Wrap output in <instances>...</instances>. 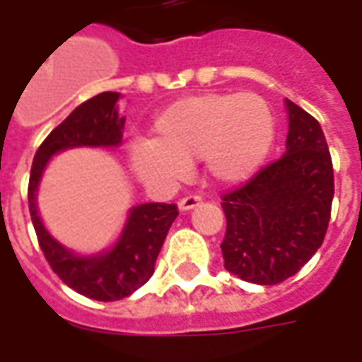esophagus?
Wrapping results in <instances>:
<instances>
[{
  "label": "esophagus",
  "mask_w": 362,
  "mask_h": 362,
  "mask_svg": "<svg viewBox=\"0 0 362 362\" xmlns=\"http://www.w3.org/2000/svg\"><path fill=\"white\" fill-rule=\"evenodd\" d=\"M199 204H202V196L189 194V196L182 197L180 202H178V207H180V211H188V209H194V207Z\"/></svg>",
  "instance_id": "1"
}]
</instances>
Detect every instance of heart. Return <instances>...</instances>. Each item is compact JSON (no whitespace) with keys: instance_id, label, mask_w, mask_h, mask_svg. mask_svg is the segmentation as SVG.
I'll return each mask as SVG.
<instances>
[{"instance_id":"heart-1","label":"heart","mask_w":362,"mask_h":362,"mask_svg":"<svg viewBox=\"0 0 362 362\" xmlns=\"http://www.w3.org/2000/svg\"><path fill=\"white\" fill-rule=\"evenodd\" d=\"M153 141L132 145L134 170L149 184L180 180L204 158L221 182H238L258 170L272 151L275 122L264 98L227 93L170 104L153 126Z\"/></svg>"}]
</instances>
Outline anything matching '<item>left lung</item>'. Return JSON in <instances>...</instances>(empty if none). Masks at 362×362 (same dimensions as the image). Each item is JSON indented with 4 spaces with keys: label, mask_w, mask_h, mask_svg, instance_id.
Wrapping results in <instances>:
<instances>
[{
    "label": "left lung",
    "mask_w": 362,
    "mask_h": 362,
    "mask_svg": "<svg viewBox=\"0 0 362 362\" xmlns=\"http://www.w3.org/2000/svg\"><path fill=\"white\" fill-rule=\"evenodd\" d=\"M287 151L221 196L225 267L240 279L277 285L316 254L332 215L334 165L318 119L287 100Z\"/></svg>",
    "instance_id": "1"
}]
</instances>
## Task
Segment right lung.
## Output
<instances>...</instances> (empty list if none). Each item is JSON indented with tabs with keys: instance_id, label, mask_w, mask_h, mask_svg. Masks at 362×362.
<instances>
[{
	"instance_id": "obj_1",
	"label": "right lung",
	"mask_w": 362,
	"mask_h": 362,
	"mask_svg": "<svg viewBox=\"0 0 362 362\" xmlns=\"http://www.w3.org/2000/svg\"><path fill=\"white\" fill-rule=\"evenodd\" d=\"M118 93H100L79 104L38 147L28 178V211L44 258L67 287L95 300H119L145 285L155 272V262L166 233L178 217L176 204H143L129 213L118 244L106 254L79 258L52 238L36 211V188L48 158L58 151L79 145H118L124 118L116 110Z\"/></svg>"
}]
</instances>
